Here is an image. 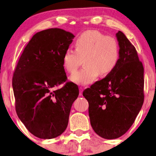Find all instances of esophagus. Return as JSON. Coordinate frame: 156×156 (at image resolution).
Returning <instances> with one entry per match:
<instances>
[{"label": "esophagus", "mask_w": 156, "mask_h": 156, "mask_svg": "<svg viewBox=\"0 0 156 156\" xmlns=\"http://www.w3.org/2000/svg\"><path fill=\"white\" fill-rule=\"evenodd\" d=\"M82 93H83V88H82V87H80V95L82 96Z\"/></svg>", "instance_id": "1"}]
</instances>
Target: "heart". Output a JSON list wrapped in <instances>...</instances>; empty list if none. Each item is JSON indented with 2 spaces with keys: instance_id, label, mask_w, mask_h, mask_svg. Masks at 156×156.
<instances>
[{
  "instance_id": "b5f03b06",
  "label": "heart",
  "mask_w": 156,
  "mask_h": 156,
  "mask_svg": "<svg viewBox=\"0 0 156 156\" xmlns=\"http://www.w3.org/2000/svg\"><path fill=\"white\" fill-rule=\"evenodd\" d=\"M75 50L67 48L62 57L63 66L69 73H74L82 62L84 67L70 76V80L87 85L98 75L105 76L116 67L119 59V45L114 37L97 30H87L74 42Z\"/></svg>"
}]
</instances>
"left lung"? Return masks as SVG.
I'll list each match as a JSON object with an SVG mask.
<instances>
[{"mask_svg": "<svg viewBox=\"0 0 156 156\" xmlns=\"http://www.w3.org/2000/svg\"><path fill=\"white\" fill-rule=\"evenodd\" d=\"M119 59L105 78L83 91L91 126L101 137L115 139L133 124L144 101V72L136 48L121 31L116 34Z\"/></svg>", "mask_w": 156, "mask_h": 156, "instance_id": "1", "label": "left lung"}]
</instances>
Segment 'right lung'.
Returning <instances> with one entry per match:
<instances>
[{
    "instance_id": "right-lung-1",
    "label": "right lung",
    "mask_w": 156,
    "mask_h": 156,
    "mask_svg": "<svg viewBox=\"0 0 156 156\" xmlns=\"http://www.w3.org/2000/svg\"><path fill=\"white\" fill-rule=\"evenodd\" d=\"M74 37L59 28L36 33L21 55L12 77L18 116L36 137L50 139L67 129L70 110L79 88L67 82L62 57Z\"/></svg>"
}]
</instances>
